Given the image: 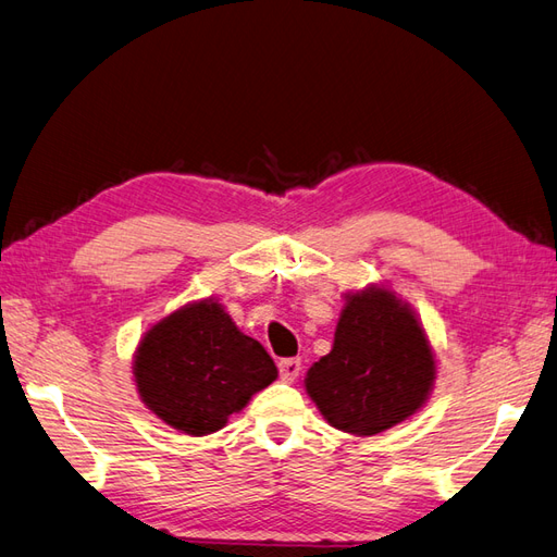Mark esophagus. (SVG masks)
Segmentation results:
<instances>
[{
  "instance_id": "1",
  "label": "esophagus",
  "mask_w": 557,
  "mask_h": 557,
  "mask_svg": "<svg viewBox=\"0 0 557 557\" xmlns=\"http://www.w3.org/2000/svg\"><path fill=\"white\" fill-rule=\"evenodd\" d=\"M277 369H280V379L292 383V381H296L298 372H301V360H298V358H284V360L277 362Z\"/></svg>"
}]
</instances>
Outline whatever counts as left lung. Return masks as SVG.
Here are the masks:
<instances>
[{
  "label": "left lung",
  "instance_id": "8db88e82",
  "mask_svg": "<svg viewBox=\"0 0 557 557\" xmlns=\"http://www.w3.org/2000/svg\"><path fill=\"white\" fill-rule=\"evenodd\" d=\"M435 358L414 310L393 292L346 294L332 352L308 369L306 391L326 423L352 435H376L425 405Z\"/></svg>",
  "mask_w": 557,
  "mask_h": 557
}]
</instances>
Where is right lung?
<instances>
[{
  "label": "right lung",
  "mask_w": 557,
  "mask_h": 557,
  "mask_svg": "<svg viewBox=\"0 0 557 557\" xmlns=\"http://www.w3.org/2000/svg\"><path fill=\"white\" fill-rule=\"evenodd\" d=\"M275 379L273 358L259 341L242 334L213 298L157 322L134 358L140 400L166 425L193 437L221 431Z\"/></svg>",
  "instance_id": "obj_1"
}]
</instances>
